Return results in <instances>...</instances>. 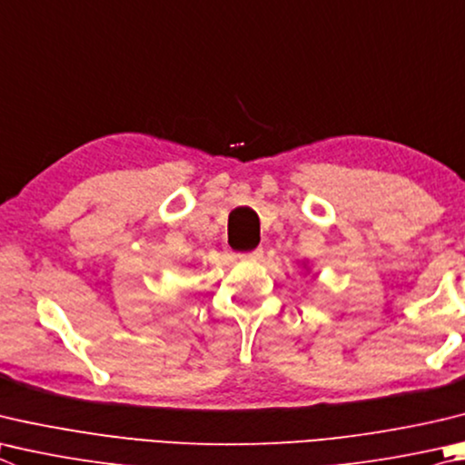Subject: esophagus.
<instances>
[{"label": "esophagus", "instance_id": "34e87169", "mask_svg": "<svg viewBox=\"0 0 465 465\" xmlns=\"http://www.w3.org/2000/svg\"><path fill=\"white\" fill-rule=\"evenodd\" d=\"M262 256H264V250L256 248L252 252H243V254H240V260H260Z\"/></svg>", "mask_w": 465, "mask_h": 465}]
</instances>
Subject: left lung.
<instances>
[{"label": "left lung", "instance_id": "8db88e82", "mask_svg": "<svg viewBox=\"0 0 465 465\" xmlns=\"http://www.w3.org/2000/svg\"><path fill=\"white\" fill-rule=\"evenodd\" d=\"M305 270H307V264H305Z\"/></svg>", "mask_w": 465, "mask_h": 465}]
</instances>
